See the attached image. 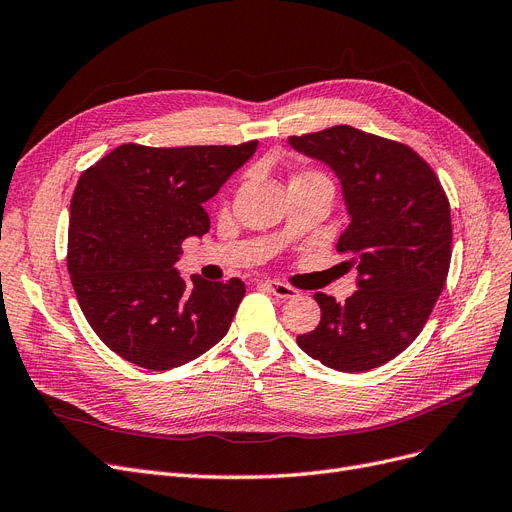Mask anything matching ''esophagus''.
Instances as JSON below:
<instances>
[{"instance_id":"34e87169","label":"esophagus","mask_w":512,"mask_h":512,"mask_svg":"<svg viewBox=\"0 0 512 512\" xmlns=\"http://www.w3.org/2000/svg\"><path fill=\"white\" fill-rule=\"evenodd\" d=\"M264 288H267L271 294H275L277 298H294L298 294V290H294L292 285L281 283V281H264Z\"/></svg>"}]
</instances>
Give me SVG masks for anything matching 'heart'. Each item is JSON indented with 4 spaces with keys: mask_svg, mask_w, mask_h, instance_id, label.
I'll use <instances>...</instances> for the list:
<instances>
[{
    "mask_svg": "<svg viewBox=\"0 0 512 512\" xmlns=\"http://www.w3.org/2000/svg\"><path fill=\"white\" fill-rule=\"evenodd\" d=\"M300 176H321V174H315V172H306V174H300Z\"/></svg>",
    "mask_w": 512,
    "mask_h": 512,
    "instance_id": "1",
    "label": "heart"
}]
</instances>
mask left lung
<instances>
[{
    "instance_id": "8db88e82",
    "label": "left lung",
    "mask_w": 512,
    "mask_h": 512,
    "mask_svg": "<svg viewBox=\"0 0 512 512\" xmlns=\"http://www.w3.org/2000/svg\"><path fill=\"white\" fill-rule=\"evenodd\" d=\"M290 147L330 168L349 227L336 250L357 269V292L336 302L315 294L321 321L296 338L338 372H367L410 346L431 315L452 260L449 201L431 166L410 147L334 126L290 136Z\"/></svg>"
}]
</instances>
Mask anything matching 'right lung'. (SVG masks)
Listing matches in <instances>:
<instances>
[{
	"label": "right lung",
	"mask_w": 512,
	"mask_h": 512,
	"mask_svg": "<svg viewBox=\"0 0 512 512\" xmlns=\"http://www.w3.org/2000/svg\"><path fill=\"white\" fill-rule=\"evenodd\" d=\"M256 147L121 145L81 174L67 267L81 311L113 353L161 372L227 336L245 283L185 279L176 262L182 241L210 231L203 203Z\"/></svg>",
	"instance_id": "1"
}]
</instances>
